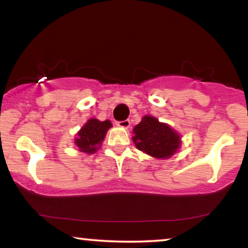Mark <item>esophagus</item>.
Wrapping results in <instances>:
<instances>
[{
	"label": "esophagus",
	"instance_id": "1",
	"mask_svg": "<svg viewBox=\"0 0 248 248\" xmlns=\"http://www.w3.org/2000/svg\"><path fill=\"white\" fill-rule=\"evenodd\" d=\"M131 125V122L130 120H125V121H122V122H118L117 123V126H120L122 128H128Z\"/></svg>",
	"mask_w": 248,
	"mask_h": 248
}]
</instances>
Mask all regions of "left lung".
I'll list each match as a JSON object with an SVG mask.
<instances>
[{"label":"left lung","mask_w":248,"mask_h":248,"mask_svg":"<svg viewBox=\"0 0 248 248\" xmlns=\"http://www.w3.org/2000/svg\"><path fill=\"white\" fill-rule=\"evenodd\" d=\"M135 147L151 157L168 159L181 148V134L170 125L161 123L155 116L145 115L133 128Z\"/></svg>","instance_id":"obj_1"}]
</instances>
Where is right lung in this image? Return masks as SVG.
I'll return each instance as SVG.
<instances>
[{"label":"right lung","mask_w":248,"mask_h":248,"mask_svg":"<svg viewBox=\"0 0 248 248\" xmlns=\"http://www.w3.org/2000/svg\"><path fill=\"white\" fill-rule=\"evenodd\" d=\"M111 126L113 124L108 120L104 122L97 120V118L88 120L74 139V144L78 147V150L88 155L94 154L97 150H99L107 131Z\"/></svg>","instance_id":"1"}]
</instances>
